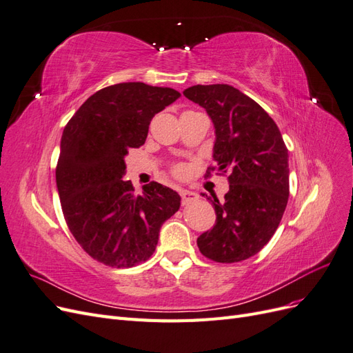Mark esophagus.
Returning a JSON list of instances; mask_svg holds the SVG:
<instances>
[{"instance_id":"34e87169","label":"esophagus","mask_w":353,"mask_h":353,"mask_svg":"<svg viewBox=\"0 0 353 353\" xmlns=\"http://www.w3.org/2000/svg\"><path fill=\"white\" fill-rule=\"evenodd\" d=\"M181 199H183V205H191L199 200V194L194 193V191H188V190H183L181 191Z\"/></svg>"}]
</instances>
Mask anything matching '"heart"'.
I'll list each match as a JSON object with an SVG mask.
<instances>
[{
    "mask_svg": "<svg viewBox=\"0 0 353 353\" xmlns=\"http://www.w3.org/2000/svg\"><path fill=\"white\" fill-rule=\"evenodd\" d=\"M174 174H175L176 176H183V175H184V168H183V166H175V168H174Z\"/></svg>",
    "mask_w": 353,
    "mask_h": 353,
    "instance_id": "1",
    "label": "heart"
}]
</instances>
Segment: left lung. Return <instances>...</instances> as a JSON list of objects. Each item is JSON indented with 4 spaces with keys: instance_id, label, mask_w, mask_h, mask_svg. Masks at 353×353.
Here are the masks:
<instances>
[{
    "instance_id": "1",
    "label": "left lung",
    "mask_w": 353,
    "mask_h": 353,
    "mask_svg": "<svg viewBox=\"0 0 353 353\" xmlns=\"http://www.w3.org/2000/svg\"><path fill=\"white\" fill-rule=\"evenodd\" d=\"M184 95L208 112L215 128L216 166L206 176L230 174L223 200L208 197L216 222L197 239L199 250L221 263L249 259L271 240L287 206L288 150L281 132L258 103L231 85H194Z\"/></svg>"
}]
</instances>
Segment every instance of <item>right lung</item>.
<instances>
[{
  "instance_id": "right-lung-1",
  "label": "right lung",
  "mask_w": 353,
  "mask_h": 353,
  "mask_svg": "<svg viewBox=\"0 0 353 353\" xmlns=\"http://www.w3.org/2000/svg\"><path fill=\"white\" fill-rule=\"evenodd\" d=\"M179 92L144 82L110 85L92 94L61 135L56 183L63 215L91 258L113 268L145 262L160 227L181 206L172 188L159 183L135 194L123 181L128 148L145 143L153 116Z\"/></svg>"
}]
</instances>
